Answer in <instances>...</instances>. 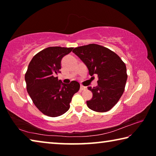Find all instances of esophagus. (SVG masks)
<instances>
[{"label": "esophagus", "instance_id": "1", "mask_svg": "<svg viewBox=\"0 0 156 156\" xmlns=\"http://www.w3.org/2000/svg\"><path fill=\"white\" fill-rule=\"evenodd\" d=\"M87 89V87H84V86H83V85H80V89L81 91H83V90H85V89Z\"/></svg>", "mask_w": 156, "mask_h": 156}]
</instances>
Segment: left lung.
I'll return each instance as SVG.
<instances>
[{
	"label": "left lung",
	"instance_id": "8db88e82",
	"mask_svg": "<svg viewBox=\"0 0 156 156\" xmlns=\"http://www.w3.org/2000/svg\"><path fill=\"white\" fill-rule=\"evenodd\" d=\"M72 51L86 65L89 75L98 78L96 87H88L93 97L87 101V107L96 112L109 111L125 91L127 79L125 62L115 52L97 44L76 47Z\"/></svg>",
	"mask_w": 156,
	"mask_h": 156
}]
</instances>
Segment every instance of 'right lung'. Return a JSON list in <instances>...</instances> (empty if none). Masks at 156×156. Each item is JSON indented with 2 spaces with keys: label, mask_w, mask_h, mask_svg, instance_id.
I'll return each mask as SVG.
<instances>
[{
  "label": "right lung",
  "mask_w": 156,
  "mask_h": 156,
  "mask_svg": "<svg viewBox=\"0 0 156 156\" xmlns=\"http://www.w3.org/2000/svg\"><path fill=\"white\" fill-rule=\"evenodd\" d=\"M73 47H49L33 57L29 64L25 79L27 91L39 111L49 117L64 114L70 107L73 95L80 84L73 80L62 83L56 77L61 69V60Z\"/></svg>",
  "instance_id": "1"
}]
</instances>
